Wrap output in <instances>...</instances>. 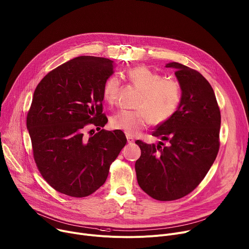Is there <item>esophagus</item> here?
Here are the masks:
<instances>
[{
	"label": "esophagus",
	"mask_w": 249,
	"mask_h": 249,
	"mask_svg": "<svg viewBox=\"0 0 249 249\" xmlns=\"http://www.w3.org/2000/svg\"><path fill=\"white\" fill-rule=\"evenodd\" d=\"M126 140H127V142L128 143H133L134 142V139L131 136V135H126Z\"/></svg>",
	"instance_id": "1"
}]
</instances>
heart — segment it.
<instances>
[{
	"label": "heart",
	"mask_w": 249,
	"mask_h": 249,
	"mask_svg": "<svg viewBox=\"0 0 249 249\" xmlns=\"http://www.w3.org/2000/svg\"><path fill=\"white\" fill-rule=\"evenodd\" d=\"M125 78L141 91L136 102V110L122 109L110 119V125L134 135L143 129L150 122L159 124L172 118L181 103V88L173 79H163L160 74L146 66H135L125 71ZM121 82L110 76L105 82L103 97L108 105L118 100Z\"/></svg>",
	"instance_id": "1"
}]
</instances>
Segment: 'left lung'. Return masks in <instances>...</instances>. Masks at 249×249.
I'll return each instance as SVG.
<instances>
[{
  "mask_svg": "<svg viewBox=\"0 0 249 249\" xmlns=\"http://www.w3.org/2000/svg\"><path fill=\"white\" fill-rule=\"evenodd\" d=\"M166 67L176 70L182 91L180 106L152 132L161 140L157 145L135 142L142 150L135 162L137 182L158 201L178 200L191 193L207 175L219 148L220 112L210 83L198 71L178 62Z\"/></svg>",
  "mask_w": 249,
  "mask_h": 249,
  "instance_id": "8db88e82",
  "label": "left lung"
}]
</instances>
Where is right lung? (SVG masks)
Here are the masks:
<instances>
[{
    "instance_id": "right-lung-1",
    "label": "right lung",
    "mask_w": 249,
    "mask_h": 249,
    "mask_svg": "<svg viewBox=\"0 0 249 249\" xmlns=\"http://www.w3.org/2000/svg\"><path fill=\"white\" fill-rule=\"evenodd\" d=\"M114 67L107 58L79 56L45 75L34 93L26 118L34 158L44 180L64 195L93 194L126 143L122 130L101 129L107 123L103 87ZM89 125L100 131L86 137Z\"/></svg>"
}]
</instances>
